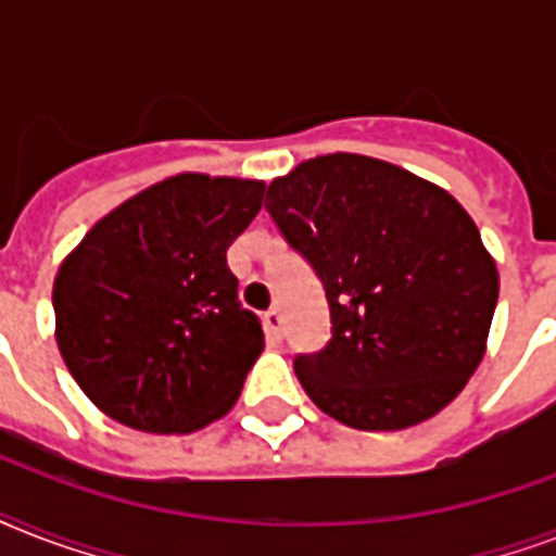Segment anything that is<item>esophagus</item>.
Masks as SVG:
<instances>
[{
    "label": "esophagus",
    "instance_id": "esophagus-1",
    "mask_svg": "<svg viewBox=\"0 0 556 556\" xmlns=\"http://www.w3.org/2000/svg\"><path fill=\"white\" fill-rule=\"evenodd\" d=\"M265 331H268L270 340H282V314L277 308L265 312Z\"/></svg>",
    "mask_w": 556,
    "mask_h": 556
}]
</instances>
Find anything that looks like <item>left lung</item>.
<instances>
[{
	"instance_id": "obj_1",
	"label": "left lung",
	"mask_w": 556,
	"mask_h": 556,
	"mask_svg": "<svg viewBox=\"0 0 556 556\" xmlns=\"http://www.w3.org/2000/svg\"><path fill=\"white\" fill-rule=\"evenodd\" d=\"M265 210L326 288L331 340L294 371L323 413L404 430L444 409L482 364L496 262L447 190L334 152L274 178Z\"/></svg>"
}]
</instances>
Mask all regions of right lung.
<instances>
[{"mask_svg": "<svg viewBox=\"0 0 556 556\" xmlns=\"http://www.w3.org/2000/svg\"><path fill=\"white\" fill-rule=\"evenodd\" d=\"M262 181L181 173L124 201L63 260L56 346L98 409L143 432H192L236 404L262 355L227 248Z\"/></svg>", "mask_w": 556, "mask_h": 556, "instance_id": "1", "label": "right lung"}]
</instances>
